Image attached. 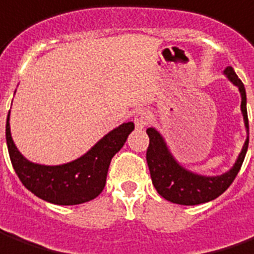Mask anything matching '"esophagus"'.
I'll return each mask as SVG.
<instances>
[{"label":"esophagus","instance_id":"1","mask_svg":"<svg viewBox=\"0 0 254 254\" xmlns=\"http://www.w3.org/2000/svg\"><path fill=\"white\" fill-rule=\"evenodd\" d=\"M149 122H150L149 112L141 110V112H138L137 115L134 116V123H135V127H137V128H144L145 126H148Z\"/></svg>","mask_w":254,"mask_h":254}]
</instances>
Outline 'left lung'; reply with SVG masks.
<instances>
[{
    "label": "left lung",
    "mask_w": 254,
    "mask_h": 254,
    "mask_svg": "<svg viewBox=\"0 0 254 254\" xmlns=\"http://www.w3.org/2000/svg\"><path fill=\"white\" fill-rule=\"evenodd\" d=\"M225 74L241 91L242 95L241 109L244 113L246 130L249 131V120L246 110V91L244 83L241 81V78H238L237 73L231 66L225 69ZM146 134L149 137V146L146 149V162L149 167L152 183L155 185L157 193L171 203L185 204V206L210 202L228 190V187L234 183V180L242 167L249 146V138H248L241 155L238 157L237 163L234 164V167L230 171L217 177H203L183 169L173 159L164 144L163 138L155 128H148Z\"/></svg>",
    "instance_id": "1"
}]
</instances>
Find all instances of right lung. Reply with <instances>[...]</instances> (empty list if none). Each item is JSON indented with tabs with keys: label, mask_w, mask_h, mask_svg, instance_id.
<instances>
[{
	"label": "right lung",
	"mask_w": 254,
	"mask_h": 254,
	"mask_svg": "<svg viewBox=\"0 0 254 254\" xmlns=\"http://www.w3.org/2000/svg\"><path fill=\"white\" fill-rule=\"evenodd\" d=\"M134 123H124L106 134L84 156L62 166H41L24 159L12 141L9 115L6 117V145L10 163L24 187L54 204H80L92 200L105 188L112 157L126 142Z\"/></svg>",
	"instance_id": "1"
}]
</instances>
